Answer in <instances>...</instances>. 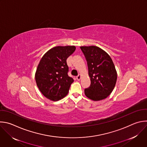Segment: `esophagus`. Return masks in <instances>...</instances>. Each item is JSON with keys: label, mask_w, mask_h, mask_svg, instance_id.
Segmentation results:
<instances>
[{"label": "esophagus", "mask_w": 147, "mask_h": 147, "mask_svg": "<svg viewBox=\"0 0 147 147\" xmlns=\"http://www.w3.org/2000/svg\"><path fill=\"white\" fill-rule=\"evenodd\" d=\"M81 78V75H80V74H78V75L77 76V77H76V78H77V80L78 81L80 80Z\"/></svg>", "instance_id": "1"}]
</instances>
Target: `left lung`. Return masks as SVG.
<instances>
[{"mask_svg":"<svg viewBox=\"0 0 147 147\" xmlns=\"http://www.w3.org/2000/svg\"><path fill=\"white\" fill-rule=\"evenodd\" d=\"M80 48L86 58L90 78V85L85 89V94L94 101L105 99L113 92L117 82L114 64L110 55L98 47L82 46Z\"/></svg>","mask_w":147,"mask_h":147,"instance_id":"1","label":"left lung"}]
</instances>
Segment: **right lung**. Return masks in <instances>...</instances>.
Returning a JSON list of instances; mask_svg holds the SVG:
<instances>
[{"label": "right lung", "mask_w": 147, "mask_h": 147, "mask_svg": "<svg viewBox=\"0 0 147 147\" xmlns=\"http://www.w3.org/2000/svg\"><path fill=\"white\" fill-rule=\"evenodd\" d=\"M75 50L74 45L55 47L41 59L35 80L39 90L47 99L57 101L67 94L74 80L68 76L66 59Z\"/></svg>", "instance_id": "obj_1"}]
</instances>
